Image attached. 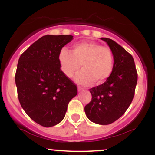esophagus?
Segmentation results:
<instances>
[{"instance_id": "34e87169", "label": "esophagus", "mask_w": 155, "mask_h": 155, "mask_svg": "<svg viewBox=\"0 0 155 155\" xmlns=\"http://www.w3.org/2000/svg\"><path fill=\"white\" fill-rule=\"evenodd\" d=\"M82 90H84V88L81 87H78V91L80 92V91H82Z\"/></svg>"}]
</instances>
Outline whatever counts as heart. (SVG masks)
I'll return each instance as SVG.
<instances>
[{"label": "heart", "instance_id": "1", "mask_svg": "<svg viewBox=\"0 0 155 155\" xmlns=\"http://www.w3.org/2000/svg\"><path fill=\"white\" fill-rule=\"evenodd\" d=\"M62 71L68 78L76 77V82L87 85L104 83L111 76L114 68V58L111 49L94 41H84L74 44L72 51L63 49L59 54Z\"/></svg>", "mask_w": 155, "mask_h": 155}]
</instances>
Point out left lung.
Listing matches in <instances>:
<instances>
[{"mask_svg":"<svg viewBox=\"0 0 155 155\" xmlns=\"http://www.w3.org/2000/svg\"><path fill=\"white\" fill-rule=\"evenodd\" d=\"M101 38L112 51L113 71L104 83L90 89L92 100L84 111L92 122L104 125L115 122L127 111L134 97L138 74L132 55L114 41Z\"/></svg>","mask_w":155,"mask_h":155,"instance_id":"obj_1","label":"left lung"}]
</instances>
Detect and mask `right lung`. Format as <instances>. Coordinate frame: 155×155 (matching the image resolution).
<instances>
[{
  "instance_id": "obj_1",
  "label": "right lung",
  "mask_w": 155,
  "mask_h": 155,
  "mask_svg": "<svg viewBox=\"0 0 155 155\" xmlns=\"http://www.w3.org/2000/svg\"><path fill=\"white\" fill-rule=\"evenodd\" d=\"M71 35H44L21 54L15 74L17 95L27 114L43 127L60 123L77 87L60 69L59 54Z\"/></svg>"
}]
</instances>
